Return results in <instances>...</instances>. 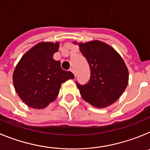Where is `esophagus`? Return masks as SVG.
Listing matches in <instances>:
<instances>
[{"mask_svg":"<svg viewBox=\"0 0 150 150\" xmlns=\"http://www.w3.org/2000/svg\"><path fill=\"white\" fill-rule=\"evenodd\" d=\"M70 71H71V72H72L73 74H74V76H76V73H75V71H74V68H71V69H70Z\"/></svg>","mask_w":150,"mask_h":150,"instance_id":"1","label":"esophagus"}]
</instances>
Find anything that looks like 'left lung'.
<instances>
[{
  "mask_svg": "<svg viewBox=\"0 0 150 150\" xmlns=\"http://www.w3.org/2000/svg\"><path fill=\"white\" fill-rule=\"evenodd\" d=\"M89 64L91 76L86 85L76 83L82 98L97 108H104L120 98L128 83V70L121 55L100 40L76 43Z\"/></svg>",
  "mask_w": 150,
  "mask_h": 150,
  "instance_id": "obj_1",
  "label": "left lung"
}]
</instances>
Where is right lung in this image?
<instances>
[{"label": "right lung", "mask_w": 150, "mask_h": 150, "mask_svg": "<svg viewBox=\"0 0 150 150\" xmlns=\"http://www.w3.org/2000/svg\"><path fill=\"white\" fill-rule=\"evenodd\" d=\"M59 42H40L26 52L13 74V86L21 100L29 107L44 109L59 95L62 83L74 79L53 59Z\"/></svg>", "instance_id": "right-lung-1"}]
</instances>
